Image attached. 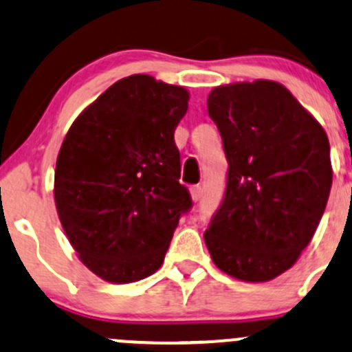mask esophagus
<instances>
[{"label": "esophagus", "instance_id": "1", "mask_svg": "<svg viewBox=\"0 0 352 352\" xmlns=\"http://www.w3.org/2000/svg\"><path fill=\"white\" fill-rule=\"evenodd\" d=\"M190 196H192L194 201H199L201 196H203V187H201V186L190 187Z\"/></svg>", "mask_w": 352, "mask_h": 352}]
</instances>
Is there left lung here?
<instances>
[{
  "instance_id": "left-lung-1",
  "label": "left lung",
  "mask_w": 352,
  "mask_h": 352,
  "mask_svg": "<svg viewBox=\"0 0 352 352\" xmlns=\"http://www.w3.org/2000/svg\"><path fill=\"white\" fill-rule=\"evenodd\" d=\"M208 115L227 158L223 199L204 232L214 265L244 282H267L309 244L332 186L322 125L272 80L214 87Z\"/></svg>"
}]
</instances>
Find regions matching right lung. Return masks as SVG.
<instances>
[{"mask_svg": "<svg viewBox=\"0 0 352 352\" xmlns=\"http://www.w3.org/2000/svg\"><path fill=\"white\" fill-rule=\"evenodd\" d=\"M187 101L184 87L131 75L82 111L61 144L58 217L82 263L103 280L155 274L192 208L173 139Z\"/></svg>", "mask_w": 352, "mask_h": 352, "instance_id": "obj_1", "label": "right lung"}]
</instances>
